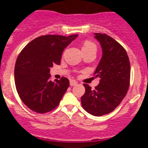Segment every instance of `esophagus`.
Wrapping results in <instances>:
<instances>
[{"instance_id":"esophagus-1","label":"esophagus","mask_w":148,"mask_h":148,"mask_svg":"<svg viewBox=\"0 0 148 148\" xmlns=\"http://www.w3.org/2000/svg\"><path fill=\"white\" fill-rule=\"evenodd\" d=\"M70 86H75L78 84V82H77L75 80H70Z\"/></svg>"}]
</instances>
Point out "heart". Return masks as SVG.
<instances>
[{"mask_svg": "<svg viewBox=\"0 0 148 148\" xmlns=\"http://www.w3.org/2000/svg\"><path fill=\"white\" fill-rule=\"evenodd\" d=\"M89 49H95L96 50V46L90 40H85L82 45V50H89Z\"/></svg>", "mask_w": 148, "mask_h": 148, "instance_id": "heart-1", "label": "heart"}]
</instances>
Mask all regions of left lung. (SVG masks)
Instances as JSON below:
<instances>
[{
    "mask_svg": "<svg viewBox=\"0 0 148 148\" xmlns=\"http://www.w3.org/2000/svg\"><path fill=\"white\" fill-rule=\"evenodd\" d=\"M102 49V57L94 75L100 78L94 90L84 84L85 92L82 105L95 116L108 114L114 110L125 97L130 86V64L126 50L106 34L95 33Z\"/></svg>",
    "mask_w": 148,
    "mask_h": 148,
    "instance_id": "1",
    "label": "left lung"
}]
</instances>
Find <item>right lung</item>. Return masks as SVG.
I'll list each match as a JSON object with an SVG mask.
<instances>
[{"label": "right lung", "mask_w": 148, "mask_h": 148, "mask_svg": "<svg viewBox=\"0 0 148 148\" xmlns=\"http://www.w3.org/2000/svg\"><path fill=\"white\" fill-rule=\"evenodd\" d=\"M77 37L42 35L29 43L18 56L15 87L23 104L32 111L48 113L58 105L70 82L65 77L52 82L49 70L54 64H60L64 49Z\"/></svg>", "instance_id": "obj_1"}]
</instances>
